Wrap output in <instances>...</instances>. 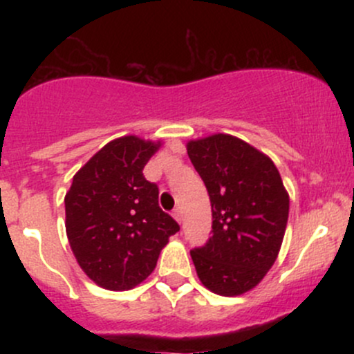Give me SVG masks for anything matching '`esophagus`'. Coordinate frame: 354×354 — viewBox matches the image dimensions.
<instances>
[{"label": "esophagus", "mask_w": 354, "mask_h": 354, "mask_svg": "<svg viewBox=\"0 0 354 354\" xmlns=\"http://www.w3.org/2000/svg\"><path fill=\"white\" fill-rule=\"evenodd\" d=\"M173 218L176 219L178 223H181V221H183V214H181V209H180V208L173 209Z\"/></svg>", "instance_id": "1"}]
</instances>
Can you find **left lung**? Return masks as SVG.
Returning a JSON list of instances; mask_svg holds the SVG:
<instances>
[{"label":"left lung","instance_id":"1","mask_svg":"<svg viewBox=\"0 0 354 354\" xmlns=\"http://www.w3.org/2000/svg\"><path fill=\"white\" fill-rule=\"evenodd\" d=\"M188 156L208 189L211 236L189 251L213 293H246L265 278L281 248L290 198L273 161L230 135L189 141Z\"/></svg>","mask_w":354,"mask_h":354}]
</instances>
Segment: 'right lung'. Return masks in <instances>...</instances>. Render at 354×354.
<instances>
[{"label": "right lung", "instance_id": "right-lung-1", "mask_svg": "<svg viewBox=\"0 0 354 354\" xmlns=\"http://www.w3.org/2000/svg\"><path fill=\"white\" fill-rule=\"evenodd\" d=\"M158 146L136 136L113 140L75 174L64 198L73 253L106 290H131L148 278L180 231L158 205V185L143 174Z\"/></svg>", "mask_w": 354, "mask_h": 354}]
</instances>
